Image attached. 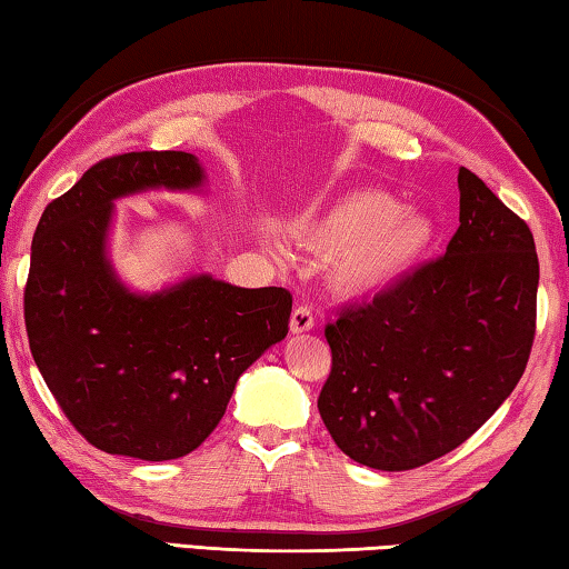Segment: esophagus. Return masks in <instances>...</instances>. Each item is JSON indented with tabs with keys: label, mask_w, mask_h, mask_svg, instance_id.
Segmentation results:
<instances>
[{
	"label": "esophagus",
	"mask_w": 569,
	"mask_h": 569,
	"mask_svg": "<svg viewBox=\"0 0 569 569\" xmlns=\"http://www.w3.org/2000/svg\"><path fill=\"white\" fill-rule=\"evenodd\" d=\"M313 329V311L308 306H296L291 313V331L293 333H306Z\"/></svg>",
	"instance_id": "esophagus-1"
}]
</instances>
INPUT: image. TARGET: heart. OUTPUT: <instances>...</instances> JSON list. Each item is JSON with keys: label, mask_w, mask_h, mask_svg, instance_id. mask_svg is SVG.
Returning a JSON list of instances; mask_svg holds the SVG:
<instances>
[{"label": "heart", "mask_w": 569, "mask_h": 569, "mask_svg": "<svg viewBox=\"0 0 569 569\" xmlns=\"http://www.w3.org/2000/svg\"><path fill=\"white\" fill-rule=\"evenodd\" d=\"M306 243L331 256L329 278L349 296L379 293L427 253L429 218L381 190H356L303 228Z\"/></svg>", "instance_id": "1"}]
</instances>
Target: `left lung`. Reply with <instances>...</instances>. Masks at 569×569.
I'll list each match as a JSON object with an SVG mask.
<instances>
[{
  "mask_svg": "<svg viewBox=\"0 0 569 569\" xmlns=\"http://www.w3.org/2000/svg\"><path fill=\"white\" fill-rule=\"evenodd\" d=\"M457 182L447 253L326 326L319 411L363 467L403 471L449 455L502 407L532 351V230L471 170Z\"/></svg>",
  "mask_w": 569,
  "mask_h": 569,
  "instance_id": "8db88e82",
  "label": "left lung"
}]
</instances>
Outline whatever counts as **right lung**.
Returning a JSON list of instances; mask_svg holds the SVG:
<instances>
[{
  "label": "right lung",
  "mask_w": 569,
  "mask_h": 569,
  "mask_svg": "<svg viewBox=\"0 0 569 569\" xmlns=\"http://www.w3.org/2000/svg\"><path fill=\"white\" fill-rule=\"evenodd\" d=\"M203 182L190 152L104 158L44 208L34 230L24 288L34 363L72 427L108 455H190L223 419L240 373L288 333L286 288L198 273L138 293L114 273V200Z\"/></svg>",
  "instance_id": "obj_1"
}]
</instances>
